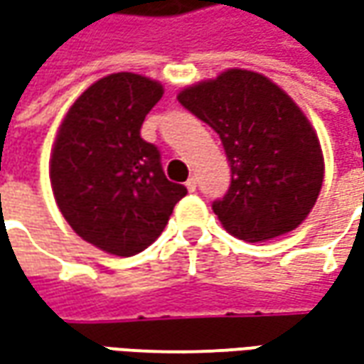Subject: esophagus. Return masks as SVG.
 <instances>
[{"instance_id":"34e87169","label":"esophagus","mask_w":364,"mask_h":364,"mask_svg":"<svg viewBox=\"0 0 364 364\" xmlns=\"http://www.w3.org/2000/svg\"><path fill=\"white\" fill-rule=\"evenodd\" d=\"M186 188H188V192H194V190H196V178H188V180H186Z\"/></svg>"}]
</instances>
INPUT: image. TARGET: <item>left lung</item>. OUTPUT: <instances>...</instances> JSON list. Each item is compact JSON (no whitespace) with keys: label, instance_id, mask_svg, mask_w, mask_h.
<instances>
[{"label":"left lung","instance_id":"left-lung-1","mask_svg":"<svg viewBox=\"0 0 364 364\" xmlns=\"http://www.w3.org/2000/svg\"><path fill=\"white\" fill-rule=\"evenodd\" d=\"M218 133L231 186L213 210L232 237L265 243L310 215L324 180V158L310 121L267 77L231 68L178 95Z\"/></svg>","mask_w":364,"mask_h":364}]
</instances>
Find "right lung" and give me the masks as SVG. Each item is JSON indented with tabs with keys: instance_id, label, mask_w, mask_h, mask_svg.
I'll return each instance as SVG.
<instances>
[{
	"instance_id": "obj_1",
	"label": "right lung",
	"mask_w": 364,
	"mask_h": 364,
	"mask_svg": "<svg viewBox=\"0 0 364 364\" xmlns=\"http://www.w3.org/2000/svg\"><path fill=\"white\" fill-rule=\"evenodd\" d=\"M161 95L151 78L109 75L75 101L54 141L50 182L63 217L111 255L147 249L188 192L166 178L160 149L139 135Z\"/></svg>"
}]
</instances>
